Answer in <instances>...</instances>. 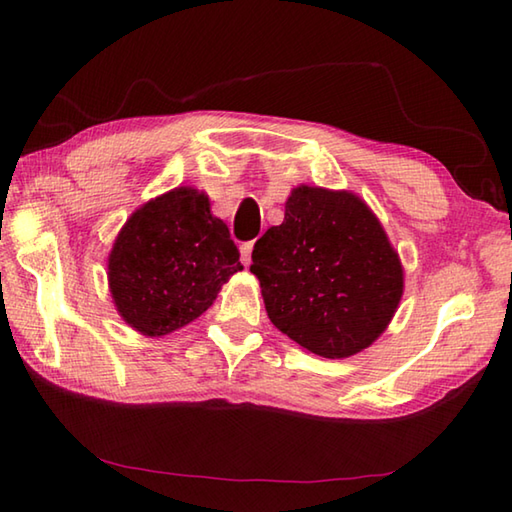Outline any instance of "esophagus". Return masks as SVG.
<instances>
[{"mask_svg": "<svg viewBox=\"0 0 512 512\" xmlns=\"http://www.w3.org/2000/svg\"><path fill=\"white\" fill-rule=\"evenodd\" d=\"M239 250H242V264L248 266L250 264V253H253V242H244L242 246H239Z\"/></svg>", "mask_w": 512, "mask_h": 512, "instance_id": "obj_1", "label": "esophagus"}]
</instances>
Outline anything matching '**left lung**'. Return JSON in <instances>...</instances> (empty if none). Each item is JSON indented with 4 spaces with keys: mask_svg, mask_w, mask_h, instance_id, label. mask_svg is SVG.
<instances>
[{
    "mask_svg": "<svg viewBox=\"0 0 512 512\" xmlns=\"http://www.w3.org/2000/svg\"><path fill=\"white\" fill-rule=\"evenodd\" d=\"M268 319L308 352L347 358L385 332L402 266L369 206L350 191L292 189L284 222L253 248Z\"/></svg>",
    "mask_w": 512,
    "mask_h": 512,
    "instance_id": "1",
    "label": "left lung"
}]
</instances>
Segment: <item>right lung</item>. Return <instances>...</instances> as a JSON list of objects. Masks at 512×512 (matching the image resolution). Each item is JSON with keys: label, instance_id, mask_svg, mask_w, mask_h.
Returning a JSON list of instances; mask_svg holds the SVG:
<instances>
[{"label": "right lung", "instance_id": "right-lung-1", "mask_svg": "<svg viewBox=\"0 0 512 512\" xmlns=\"http://www.w3.org/2000/svg\"><path fill=\"white\" fill-rule=\"evenodd\" d=\"M107 262L118 314L145 336H165L198 319L244 268L228 226L191 187L158 195L132 213Z\"/></svg>", "mask_w": 512, "mask_h": 512}]
</instances>
